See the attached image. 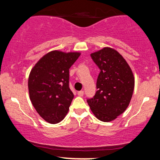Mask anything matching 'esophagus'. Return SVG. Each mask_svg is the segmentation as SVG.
Wrapping results in <instances>:
<instances>
[{
	"label": "esophagus",
	"instance_id": "esophagus-1",
	"mask_svg": "<svg viewBox=\"0 0 160 160\" xmlns=\"http://www.w3.org/2000/svg\"><path fill=\"white\" fill-rule=\"evenodd\" d=\"M84 91H79V92H78V95L80 96V97H82V96L84 95Z\"/></svg>",
	"mask_w": 160,
	"mask_h": 160
}]
</instances>
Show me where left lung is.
I'll return each mask as SVG.
<instances>
[{"mask_svg": "<svg viewBox=\"0 0 160 160\" xmlns=\"http://www.w3.org/2000/svg\"><path fill=\"white\" fill-rule=\"evenodd\" d=\"M91 58L100 70L97 92L87 100L92 112L104 122H111L124 112L132 98L135 78L128 63L110 47L93 52Z\"/></svg>", "mask_w": 160, "mask_h": 160, "instance_id": "obj_1", "label": "left lung"}]
</instances>
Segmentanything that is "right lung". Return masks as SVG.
Here are the masks:
<instances>
[{
  "label": "right lung",
  "mask_w": 160,
  "mask_h": 160,
  "mask_svg": "<svg viewBox=\"0 0 160 160\" xmlns=\"http://www.w3.org/2000/svg\"><path fill=\"white\" fill-rule=\"evenodd\" d=\"M80 52L54 50L39 60L30 71L28 90L32 106L50 124L62 121L74 97L69 88V68Z\"/></svg>",
  "instance_id": "obj_1"
}]
</instances>
